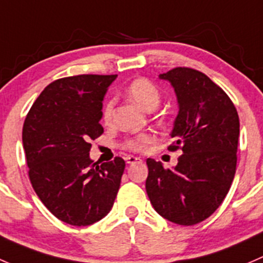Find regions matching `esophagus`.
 <instances>
[{"instance_id":"obj_1","label":"esophagus","mask_w":263,"mask_h":263,"mask_svg":"<svg viewBox=\"0 0 263 263\" xmlns=\"http://www.w3.org/2000/svg\"><path fill=\"white\" fill-rule=\"evenodd\" d=\"M125 161H126V163L128 164H133V163H137V162H140L142 161V159L139 158V157H135V156H128L125 158Z\"/></svg>"}]
</instances>
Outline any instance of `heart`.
Returning a JSON list of instances; mask_svg holds the SVG:
<instances>
[{
	"instance_id": "b5f03b06",
	"label": "heart",
	"mask_w": 263,
	"mask_h": 263,
	"mask_svg": "<svg viewBox=\"0 0 263 263\" xmlns=\"http://www.w3.org/2000/svg\"><path fill=\"white\" fill-rule=\"evenodd\" d=\"M126 96L129 97L130 101L142 107L143 110H147V111L157 109L159 102H161V92H159L158 87L147 78H138V80L133 81L126 88ZM112 111L114 101L109 100V101L105 102L104 107H102V120L105 123L111 121ZM152 140H153V137L151 134H140L133 139L126 140L124 143V147L130 151L139 152L144 149Z\"/></svg>"
}]
</instances>
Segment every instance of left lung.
Returning a JSON list of instances; mask_svg holds the SVG:
<instances>
[{
	"label": "left lung",
	"instance_id": "left-lung-1",
	"mask_svg": "<svg viewBox=\"0 0 263 263\" xmlns=\"http://www.w3.org/2000/svg\"><path fill=\"white\" fill-rule=\"evenodd\" d=\"M171 83L178 114L170 151L182 149L177 166L148 158L145 190L154 210L172 223L194 226L226 199L235 175L239 118L232 100L206 74L177 67L159 74Z\"/></svg>",
	"mask_w": 263,
	"mask_h": 263
}]
</instances>
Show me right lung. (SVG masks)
I'll list each match as a JSON object with an SVG mask.
<instances>
[{"mask_svg": "<svg viewBox=\"0 0 263 263\" xmlns=\"http://www.w3.org/2000/svg\"><path fill=\"white\" fill-rule=\"evenodd\" d=\"M116 74H80L51 82L39 95L23 128L32 189L59 220L86 227L111 210L125 162L97 166L91 140L104 133L102 101Z\"/></svg>", "mask_w": 263, "mask_h": 263, "instance_id": "add662e5", "label": "right lung"}]
</instances>
